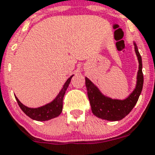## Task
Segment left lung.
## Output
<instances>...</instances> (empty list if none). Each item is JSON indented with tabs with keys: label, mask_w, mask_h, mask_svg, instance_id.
<instances>
[{
	"label": "left lung",
	"mask_w": 155,
	"mask_h": 155,
	"mask_svg": "<svg viewBox=\"0 0 155 155\" xmlns=\"http://www.w3.org/2000/svg\"><path fill=\"white\" fill-rule=\"evenodd\" d=\"M136 54L139 61V70L137 72V84L134 91L124 100L112 99L104 96L97 86L86 77V87L90 100L91 110L94 115L107 121H119L132 111L136 105L141 94L143 84V75L142 72V58L136 43H134Z\"/></svg>",
	"instance_id": "1"
}]
</instances>
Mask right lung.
<instances>
[{"instance_id":"1","label":"right lung","mask_w":155,"mask_h":155,"mask_svg":"<svg viewBox=\"0 0 155 155\" xmlns=\"http://www.w3.org/2000/svg\"><path fill=\"white\" fill-rule=\"evenodd\" d=\"M72 76L73 75L67 79V81L64 83L61 91L51 102H50L44 106H41V107H36V108L27 107V106L24 105L23 104H21L17 98V97L15 96V99L18 102L20 108L22 110V111L25 115L36 121H48L51 118L58 117L62 111L63 97H64L65 91L69 85Z\"/></svg>"}]
</instances>
